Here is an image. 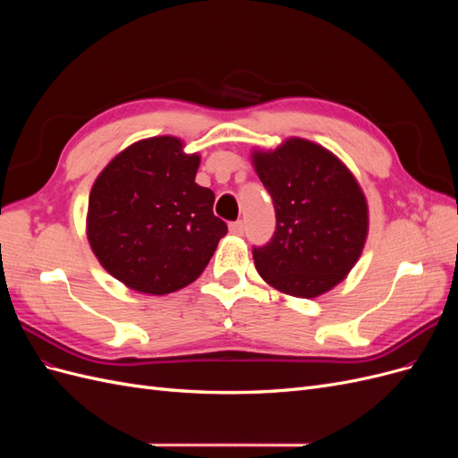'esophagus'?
Instances as JSON below:
<instances>
[{
  "mask_svg": "<svg viewBox=\"0 0 458 458\" xmlns=\"http://www.w3.org/2000/svg\"><path fill=\"white\" fill-rule=\"evenodd\" d=\"M229 233L231 234H237V237H239V234H242L244 233V224H242V221H233V224L229 225Z\"/></svg>",
  "mask_w": 458,
  "mask_h": 458,
  "instance_id": "1",
  "label": "esophagus"
}]
</instances>
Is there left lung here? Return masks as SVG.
<instances>
[{"instance_id":"1","label":"left lung","mask_w":458,"mask_h":458,"mask_svg":"<svg viewBox=\"0 0 458 458\" xmlns=\"http://www.w3.org/2000/svg\"><path fill=\"white\" fill-rule=\"evenodd\" d=\"M252 164L276 216L271 242L252 250L259 276L288 296L328 293L363 254L369 204L361 185L335 152L301 137L254 148Z\"/></svg>"}]
</instances>
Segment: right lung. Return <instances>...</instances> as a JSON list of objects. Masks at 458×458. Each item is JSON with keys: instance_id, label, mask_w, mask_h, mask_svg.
<instances>
[{"instance_id": "add662e5", "label": "right lung", "mask_w": 458, "mask_h": 458, "mask_svg": "<svg viewBox=\"0 0 458 458\" xmlns=\"http://www.w3.org/2000/svg\"><path fill=\"white\" fill-rule=\"evenodd\" d=\"M199 165L179 137L158 135L126 147L97 175L86 234L123 286L164 296L206 269L227 225L212 212L214 192L195 183Z\"/></svg>"}]
</instances>
